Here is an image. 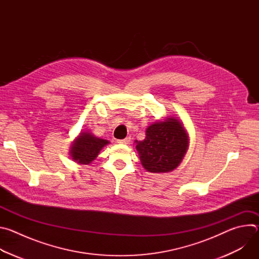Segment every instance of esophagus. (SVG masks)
<instances>
[{"mask_svg":"<svg viewBox=\"0 0 259 259\" xmlns=\"http://www.w3.org/2000/svg\"><path fill=\"white\" fill-rule=\"evenodd\" d=\"M131 140V137H126L124 139H120V140H117L118 143H122V144H128Z\"/></svg>","mask_w":259,"mask_h":259,"instance_id":"34e87169","label":"esophagus"}]
</instances>
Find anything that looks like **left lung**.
<instances>
[{"mask_svg": "<svg viewBox=\"0 0 259 259\" xmlns=\"http://www.w3.org/2000/svg\"><path fill=\"white\" fill-rule=\"evenodd\" d=\"M136 143L144 169L152 173H165L180 164L188 150L189 139L182 124L175 118H168L149 126L145 138Z\"/></svg>", "mask_w": 259, "mask_h": 259, "instance_id": "8db88e82", "label": "left lung"}]
</instances>
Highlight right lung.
I'll return each instance as SVG.
<instances>
[{"label":"right lung","instance_id":"1","mask_svg":"<svg viewBox=\"0 0 259 259\" xmlns=\"http://www.w3.org/2000/svg\"><path fill=\"white\" fill-rule=\"evenodd\" d=\"M109 142L88 132H83L72 144L70 155L79 164H89L96 159L102 147Z\"/></svg>","mask_w":259,"mask_h":259}]
</instances>
